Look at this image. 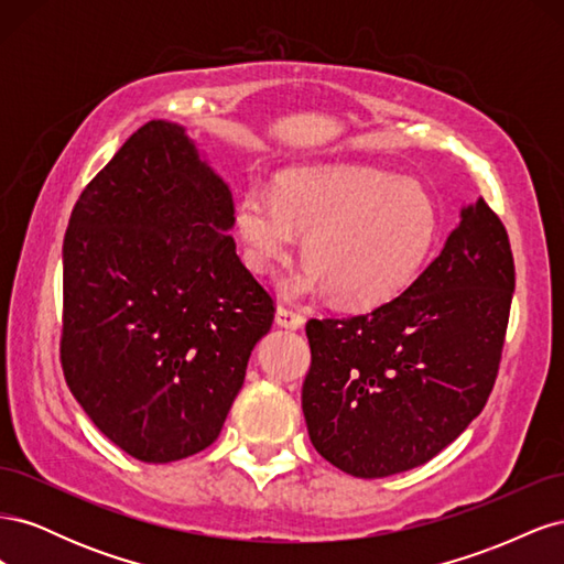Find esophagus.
<instances>
[{
  "label": "esophagus",
  "mask_w": 564,
  "mask_h": 564,
  "mask_svg": "<svg viewBox=\"0 0 564 564\" xmlns=\"http://www.w3.org/2000/svg\"><path fill=\"white\" fill-rule=\"evenodd\" d=\"M275 322H278V327H284V329H301L305 324V317L296 311H289V308H284V305H280L275 313Z\"/></svg>",
  "instance_id": "esophagus-1"
}]
</instances>
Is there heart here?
Instances as JSON below:
<instances>
[{"mask_svg": "<svg viewBox=\"0 0 564 564\" xmlns=\"http://www.w3.org/2000/svg\"><path fill=\"white\" fill-rule=\"evenodd\" d=\"M440 228L433 195L419 181L365 166H296L278 195L251 185L237 202L235 235L256 275L289 261L305 235L308 263L284 272L286 299L329 294L348 308L400 296L429 259Z\"/></svg>", "mask_w": 564, "mask_h": 564, "instance_id": "b5f03b06", "label": "heart"}]
</instances>
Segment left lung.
Masks as SVG:
<instances>
[{"mask_svg": "<svg viewBox=\"0 0 564 564\" xmlns=\"http://www.w3.org/2000/svg\"><path fill=\"white\" fill-rule=\"evenodd\" d=\"M513 289L508 232L480 197L398 299L308 319L301 404L313 447L348 475L388 477L452 445L497 381Z\"/></svg>", "mask_w": 564, "mask_h": 564, "instance_id": "8db88e82", "label": "left lung"}]
</instances>
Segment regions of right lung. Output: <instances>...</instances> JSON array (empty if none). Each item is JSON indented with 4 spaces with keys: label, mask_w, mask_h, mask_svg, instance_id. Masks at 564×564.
<instances>
[{
    "label": "right lung",
    "mask_w": 564,
    "mask_h": 564,
    "mask_svg": "<svg viewBox=\"0 0 564 564\" xmlns=\"http://www.w3.org/2000/svg\"><path fill=\"white\" fill-rule=\"evenodd\" d=\"M232 226L228 183L164 119L129 135L67 224L65 381L96 429L145 464L212 445L275 317Z\"/></svg>",
    "instance_id": "add662e5"
}]
</instances>
